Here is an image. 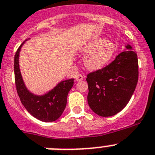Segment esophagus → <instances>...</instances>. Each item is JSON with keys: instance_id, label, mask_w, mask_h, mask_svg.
Here are the masks:
<instances>
[{"instance_id": "34e87169", "label": "esophagus", "mask_w": 155, "mask_h": 155, "mask_svg": "<svg viewBox=\"0 0 155 155\" xmlns=\"http://www.w3.org/2000/svg\"><path fill=\"white\" fill-rule=\"evenodd\" d=\"M76 81H82L83 80V79H84V77L82 76L81 74H78L76 76Z\"/></svg>"}]
</instances>
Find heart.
I'll return each mask as SVG.
<instances>
[{
    "mask_svg": "<svg viewBox=\"0 0 155 155\" xmlns=\"http://www.w3.org/2000/svg\"><path fill=\"white\" fill-rule=\"evenodd\" d=\"M87 53L84 58V67L90 71H98L107 65L114 57L116 45L105 39H92L81 49Z\"/></svg>",
    "mask_w": 155,
    "mask_h": 155,
    "instance_id": "obj_1",
    "label": "heart"
}]
</instances>
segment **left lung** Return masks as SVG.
<instances>
[{
    "label": "left lung",
    "instance_id": "obj_1",
    "mask_svg": "<svg viewBox=\"0 0 155 155\" xmlns=\"http://www.w3.org/2000/svg\"><path fill=\"white\" fill-rule=\"evenodd\" d=\"M126 45L115 61L87 75V103L94 113L108 117L120 113L134 94L138 81V59Z\"/></svg>",
    "mask_w": 155,
    "mask_h": 155
}]
</instances>
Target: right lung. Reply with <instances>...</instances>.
<instances>
[{
  "instance_id": "obj_1",
  "label": "right lung",
  "mask_w": 155,
  "mask_h": 155,
  "mask_svg": "<svg viewBox=\"0 0 155 155\" xmlns=\"http://www.w3.org/2000/svg\"><path fill=\"white\" fill-rule=\"evenodd\" d=\"M25 41L21 43L15 56L14 69L18 94L26 110L37 120L42 122L56 121L65 109L68 94L74 85V78L59 82L53 89L45 94H35L30 91L25 84L19 66L20 51Z\"/></svg>"
}]
</instances>
